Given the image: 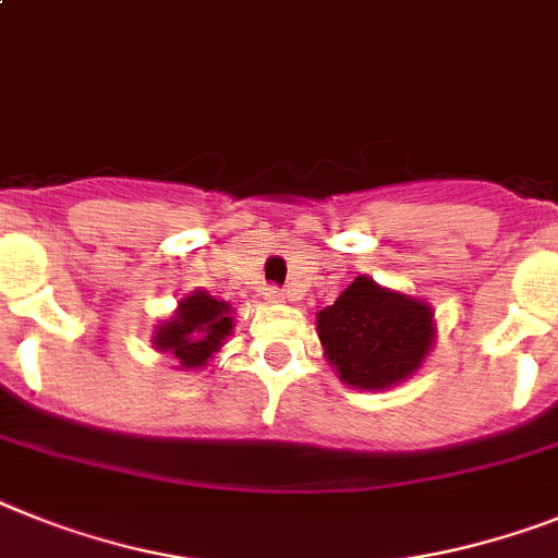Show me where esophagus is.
<instances>
[{
  "label": "esophagus",
  "instance_id": "obj_1",
  "mask_svg": "<svg viewBox=\"0 0 558 558\" xmlns=\"http://www.w3.org/2000/svg\"><path fill=\"white\" fill-rule=\"evenodd\" d=\"M264 298H266V301H269V303H280V301H283V292H280L278 287H266V289H264Z\"/></svg>",
  "mask_w": 558,
  "mask_h": 558
}]
</instances>
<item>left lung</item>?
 I'll use <instances>...</instances> for the list:
<instances>
[{"label": "left lung", "instance_id": "1", "mask_svg": "<svg viewBox=\"0 0 558 558\" xmlns=\"http://www.w3.org/2000/svg\"><path fill=\"white\" fill-rule=\"evenodd\" d=\"M434 312L423 301L354 278L317 315V335L340 380L354 388H388L420 368L434 340Z\"/></svg>", "mask_w": 558, "mask_h": 558}]
</instances>
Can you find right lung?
Here are the masks:
<instances>
[{
	"instance_id": "right-lung-1",
	"label": "right lung",
	"mask_w": 558,
	"mask_h": 558,
	"mask_svg": "<svg viewBox=\"0 0 558 558\" xmlns=\"http://www.w3.org/2000/svg\"><path fill=\"white\" fill-rule=\"evenodd\" d=\"M229 331H232L229 303L215 301L207 292H192L178 303L175 317L158 326L153 343L156 349L175 354L184 368H198L221 349Z\"/></svg>"
}]
</instances>
